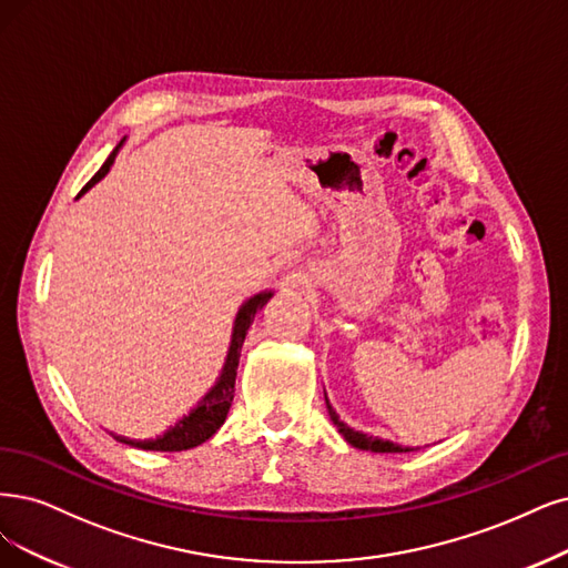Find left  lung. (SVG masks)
<instances>
[{"mask_svg": "<svg viewBox=\"0 0 568 568\" xmlns=\"http://www.w3.org/2000/svg\"><path fill=\"white\" fill-rule=\"evenodd\" d=\"M325 405H327V414H329V418H332V424L337 426L339 435L346 439V443H348L351 447L363 449V452H374V454H405V452H414V449H409V447L390 443V439L374 437V435H367V433H363V430H355V428L346 426V424L342 422V418H339L337 409H334V407L329 405L327 393H325Z\"/></svg>", "mask_w": 568, "mask_h": 568, "instance_id": "left-lung-1", "label": "left lung"}]
</instances>
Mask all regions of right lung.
<instances>
[{"instance_id": "right-lung-1", "label": "right lung", "mask_w": 568, "mask_h": 568, "mask_svg": "<svg viewBox=\"0 0 568 568\" xmlns=\"http://www.w3.org/2000/svg\"><path fill=\"white\" fill-rule=\"evenodd\" d=\"M123 142H125V138L114 146L112 154L108 156V161L100 165V171L89 180L87 186L81 189L77 199H81L83 194L89 192V189H93L104 175L110 173V168L114 165V159L123 146ZM273 292H276V290H262V292H257V295L247 297L241 304L236 318H234V327H231V342H229V348H226V358L222 363L220 376L215 379V384L199 397V403L192 409L182 414V418H178L173 426H168L165 433H161L156 437H150V439H133V437L116 435V433L110 430V435L116 439V443L131 445L135 449H144V452H184V449H194V447L203 445L205 439L213 437L222 428V424L226 422L231 400H234L236 369H239V358H241L245 334H247L252 321H255L257 311L264 308L266 302L273 297Z\"/></svg>"}]
</instances>
